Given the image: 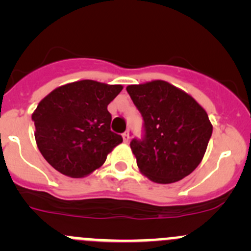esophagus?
<instances>
[{
  "instance_id": "34e87169",
  "label": "esophagus",
  "mask_w": 251,
  "mask_h": 251,
  "mask_svg": "<svg viewBox=\"0 0 251 251\" xmlns=\"http://www.w3.org/2000/svg\"><path fill=\"white\" fill-rule=\"evenodd\" d=\"M123 140L125 143H128V142H130V133H128V131L123 133Z\"/></svg>"
}]
</instances>
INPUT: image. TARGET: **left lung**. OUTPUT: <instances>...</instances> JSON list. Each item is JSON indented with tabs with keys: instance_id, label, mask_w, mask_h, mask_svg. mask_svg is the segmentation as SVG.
<instances>
[{
	"instance_id": "1",
	"label": "left lung",
	"mask_w": 251,
	"mask_h": 251,
	"mask_svg": "<svg viewBox=\"0 0 251 251\" xmlns=\"http://www.w3.org/2000/svg\"><path fill=\"white\" fill-rule=\"evenodd\" d=\"M143 118V136L130 147L141 173L156 183H173L201 164L212 125L194 98L163 80L126 87Z\"/></svg>"
}]
</instances>
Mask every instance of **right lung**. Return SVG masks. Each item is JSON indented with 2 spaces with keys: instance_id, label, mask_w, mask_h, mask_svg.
Returning a JSON list of instances; mask_svg holds the SVG:
<instances>
[{
  "instance_id": "1",
  "label": "right lung",
  "mask_w": 251,
  "mask_h": 251,
  "mask_svg": "<svg viewBox=\"0 0 251 251\" xmlns=\"http://www.w3.org/2000/svg\"><path fill=\"white\" fill-rule=\"evenodd\" d=\"M121 85L93 80L53 90L32 114L35 140L47 163L65 176H87L104 164L123 137L110 130L108 104Z\"/></svg>"
}]
</instances>
